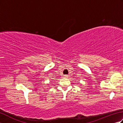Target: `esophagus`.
I'll use <instances>...</instances> for the list:
<instances>
[{
	"label": "esophagus",
	"instance_id": "34e87169",
	"mask_svg": "<svg viewBox=\"0 0 123 123\" xmlns=\"http://www.w3.org/2000/svg\"><path fill=\"white\" fill-rule=\"evenodd\" d=\"M64 78H67V77H68V75H64Z\"/></svg>",
	"mask_w": 123,
	"mask_h": 123
}]
</instances>
